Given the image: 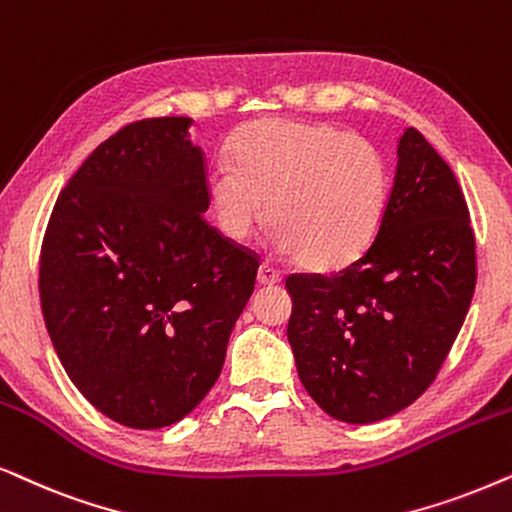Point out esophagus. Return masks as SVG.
<instances>
[{
    "label": "esophagus",
    "mask_w": 512,
    "mask_h": 512,
    "mask_svg": "<svg viewBox=\"0 0 512 512\" xmlns=\"http://www.w3.org/2000/svg\"><path fill=\"white\" fill-rule=\"evenodd\" d=\"M257 283L260 285L281 283V271H278L276 267H269V264H262V267L257 269Z\"/></svg>",
    "instance_id": "esophagus-1"
}]
</instances>
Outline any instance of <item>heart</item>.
Wrapping results in <instances>:
<instances>
[{
	"mask_svg": "<svg viewBox=\"0 0 512 512\" xmlns=\"http://www.w3.org/2000/svg\"><path fill=\"white\" fill-rule=\"evenodd\" d=\"M231 149L234 163H215L208 182L229 238H250L269 203L278 248L309 269H344L370 250L391 199V170L370 140L330 124L260 119Z\"/></svg>",
	"mask_w": 512,
	"mask_h": 512,
	"instance_id": "1",
	"label": "heart"
}]
</instances>
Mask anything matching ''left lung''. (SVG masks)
<instances>
[{"instance_id":"1","label":"left lung","mask_w":512,"mask_h":512,"mask_svg":"<svg viewBox=\"0 0 512 512\" xmlns=\"http://www.w3.org/2000/svg\"><path fill=\"white\" fill-rule=\"evenodd\" d=\"M475 276V236L459 182L424 135L407 128L370 250L339 274L285 281L288 342L306 393L346 424L405 410L445 363Z\"/></svg>"}]
</instances>
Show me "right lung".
<instances>
[{"label":"right lung","mask_w":512,"mask_h":512,"mask_svg":"<svg viewBox=\"0 0 512 512\" xmlns=\"http://www.w3.org/2000/svg\"><path fill=\"white\" fill-rule=\"evenodd\" d=\"M189 117L142 119L93 149L53 206L39 260L46 330L95 410L152 431L220 377L255 252L206 222Z\"/></svg>","instance_id":"add662e5"}]
</instances>
